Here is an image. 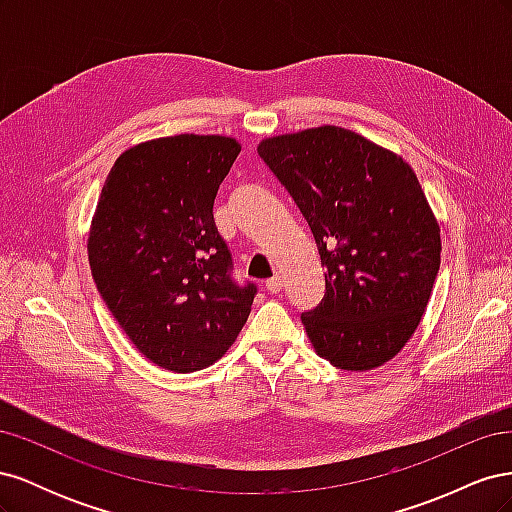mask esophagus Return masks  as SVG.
<instances>
[{
  "instance_id": "1",
  "label": "esophagus",
  "mask_w": 512,
  "mask_h": 512,
  "mask_svg": "<svg viewBox=\"0 0 512 512\" xmlns=\"http://www.w3.org/2000/svg\"><path fill=\"white\" fill-rule=\"evenodd\" d=\"M267 290L269 292H280L282 290V277L275 275L271 280H267Z\"/></svg>"
}]
</instances>
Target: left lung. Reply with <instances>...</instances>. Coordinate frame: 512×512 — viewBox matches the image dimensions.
Listing matches in <instances>:
<instances>
[{"mask_svg": "<svg viewBox=\"0 0 512 512\" xmlns=\"http://www.w3.org/2000/svg\"><path fill=\"white\" fill-rule=\"evenodd\" d=\"M258 156L297 203L327 269L322 301L301 314L314 350L346 371L391 361L440 269V226L414 170L337 126L265 138Z\"/></svg>", "mask_w": 512, "mask_h": 512, "instance_id": "1", "label": "left lung"}]
</instances>
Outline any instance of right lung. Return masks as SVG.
Segmentation results:
<instances>
[{
	"label": "right lung",
	"instance_id": "obj_1",
	"mask_svg": "<svg viewBox=\"0 0 512 512\" xmlns=\"http://www.w3.org/2000/svg\"><path fill=\"white\" fill-rule=\"evenodd\" d=\"M241 145L177 134L123 151L91 220L87 254L100 297L130 342L162 369L190 374L226 354L256 286L230 277L213 200Z\"/></svg>",
	"mask_w": 512,
	"mask_h": 512
}]
</instances>
